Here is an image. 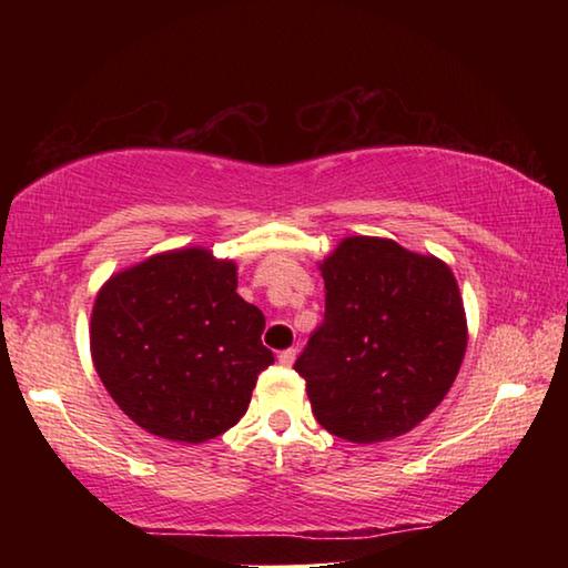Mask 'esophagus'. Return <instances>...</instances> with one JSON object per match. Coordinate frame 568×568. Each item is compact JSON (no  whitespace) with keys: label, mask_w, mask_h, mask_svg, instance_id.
<instances>
[{"label":"esophagus","mask_w":568,"mask_h":568,"mask_svg":"<svg viewBox=\"0 0 568 568\" xmlns=\"http://www.w3.org/2000/svg\"><path fill=\"white\" fill-rule=\"evenodd\" d=\"M295 358H297V351H295V348H287V351L277 353V361H281L283 365H293Z\"/></svg>","instance_id":"esophagus-1"}]
</instances>
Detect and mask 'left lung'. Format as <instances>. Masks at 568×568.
Here are the masks:
<instances>
[{
    "label": "left lung",
    "instance_id": "obj_1",
    "mask_svg": "<svg viewBox=\"0 0 568 568\" xmlns=\"http://www.w3.org/2000/svg\"><path fill=\"white\" fill-rule=\"evenodd\" d=\"M325 318L295 361L313 416L351 444L408 434L454 386L468 325L454 271L388 237H343L318 263Z\"/></svg>",
    "mask_w": 568,
    "mask_h": 568
}]
</instances>
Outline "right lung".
<instances>
[{
	"mask_svg": "<svg viewBox=\"0 0 568 568\" xmlns=\"http://www.w3.org/2000/svg\"><path fill=\"white\" fill-rule=\"evenodd\" d=\"M261 307L237 295L235 261L192 245L110 275L90 318L104 388L148 434L205 444L245 416L275 358Z\"/></svg>",
	"mask_w": 568,
	"mask_h": 568,
	"instance_id": "1",
	"label": "right lung"
}]
</instances>
